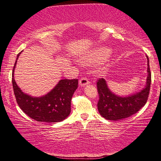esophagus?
Returning a JSON list of instances; mask_svg holds the SVG:
<instances>
[{
    "instance_id": "esophagus-1",
    "label": "esophagus",
    "mask_w": 161,
    "mask_h": 161,
    "mask_svg": "<svg viewBox=\"0 0 161 161\" xmlns=\"http://www.w3.org/2000/svg\"><path fill=\"white\" fill-rule=\"evenodd\" d=\"M89 80L85 77L81 78V80L79 81V84H80V86H86V85H87V84H89Z\"/></svg>"
}]
</instances>
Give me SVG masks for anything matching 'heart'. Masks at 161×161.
I'll return each instance as SVG.
<instances>
[{"label": "heart", "instance_id": "obj_1", "mask_svg": "<svg viewBox=\"0 0 161 161\" xmlns=\"http://www.w3.org/2000/svg\"><path fill=\"white\" fill-rule=\"evenodd\" d=\"M110 49L104 47L94 48L93 50L86 52L78 57L77 62L82 65H92L102 62L101 69L105 72L108 68V55L110 53Z\"/></svg>", "mask_w": 161, "mask_h": 161}]
</instances>
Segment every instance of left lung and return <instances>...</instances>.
I'll use <instances>...</instances> for the list:
<instances>
[{"instance_id":"1","label":"left lung","mask_w":161,"mask_h":161,"mask_svg":"<svg viewBox=\"0 0 161 161\" xmlns=\"http://www.w3.org/2000/svg\"><path fill=\"white\" fill-rule=\"evenodd\" d=\"M147 58V78L146 85L141 91L127 96H119L108 88L104 79L97 81L99 100L97 103L98 111L103 118L111 121H119L130 117L138 112L148 99L151 82V74L149 67V59Z\"/></svg>"}]
</instances>
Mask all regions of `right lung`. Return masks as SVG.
<instances>
[{"label": "right lung", "instance_id": "obj_1", "mask_svg": "<svg viewBox=\"0 0 161 161\" xmlns=\"http://www.w3.org/2000/svg\"><path fill=\"white\" fill-rule=\"evenodd\" d=\"M20 52L17 55L12 74L13 91L18 104L25 114L37 121L60 122L71 112V99L78 86L77 80H60L53 89L41 97L24 93L16 84L14 71Z\"/></svg>", "mask_w": 161, "mask_h": 161}]
</instances>
